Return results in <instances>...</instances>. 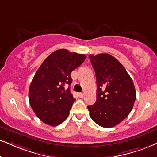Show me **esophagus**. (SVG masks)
Returning <instances> with one entry per match:
<instances>
[{
	"label": "esophagus",
	"instance_id": "1",
	"mask_svg": "<svg viewBox=\"0 0 157 157\" xmlns=\"http://www.w3.org/2000/svg\"><path fill=\"white\" fill-rule=\"evenodd\" d=\"M78 95H79V96L80 97V98H83V96H84V93H80Z\"/></svg>",
	"mask_w": 157,
	"mask_h": 157
}]
</instances>
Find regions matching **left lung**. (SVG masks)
<instances>
[{
  "mask_svg": "<svg viewBox=\"0 0 157 157\" xmlns=\"http://www.w3.org/2000/svg\"><path fill=\"white\" fill-rule=\"evenodd\" d=\"M96 72V101L88 106L92 120L103 128H112L124 120L136 101V89L124 67L108 53L89 55Z\"/></svg>",
  "mask_w": 157,
  "mask_h": 157,
  "instance_id": "8db88e82",
  "label": "left lung"
}]
</instances>
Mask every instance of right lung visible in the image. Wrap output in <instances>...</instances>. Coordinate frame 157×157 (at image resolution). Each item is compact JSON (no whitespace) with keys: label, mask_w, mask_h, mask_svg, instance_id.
Wrapping results in <instances>:
<instances>
[{"label":"right lung","mask_w":157,"mask_h":157,"mask_svg":"<svg viewBox=\"0 0 157 157\" xmlns=\"http://www.w3.org/2000/svg\"><path fill=\"white\" fill-rule=\"evenodd\" d=\"M85 54L59 49L37 69L29 86V101L36 116L45 124L57 126L69 116L75 98L70 92L71 72L82 64Z\"/></svg>","instance_id":"obj_1"}]
</instances>
